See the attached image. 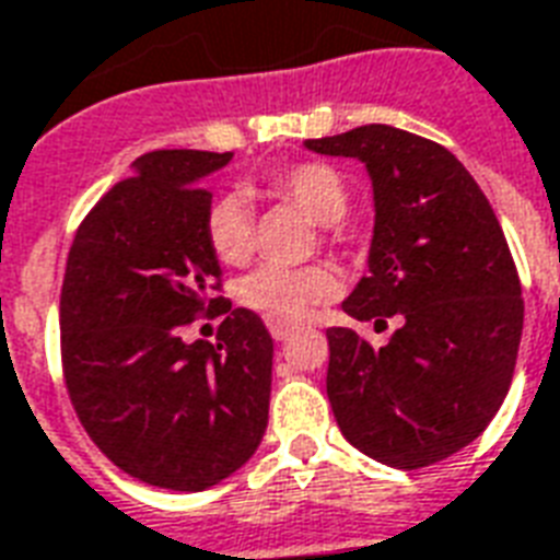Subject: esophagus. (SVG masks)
Wrapping results in <instances>:
<instances>
[{"instance_id":"1","label":"esophagus","mask_w":560,"mask_h":560,"mask_svg":"<svg viewBox=\"0 0 560 560\" xmlns=\"http://www.w3.org/2000/svg\"><path fill=\"white\" fill-rule=\"evenodd\" d=\"M290 331H293V328L284 326V323H270V335H272V340H284V337H288Z\"/></svg>"}]
</instances>
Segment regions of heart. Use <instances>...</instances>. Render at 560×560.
Segmentation results:
<instances>
[{
	"instance_id": "1",
	"label": "heart",
	"mask_w": 560,
	"mask_h": 560,
	"mask_svg": "<svg viewBox=\"0 0 560 560\" xmlns=\"http://www.w3.org/2000/svg\"><path fill=\"white\" fill-rule=\"evenodd\" d=\"M267 190L288 199L323 225L337 223L349 208V187L331 164L302 161V164L272 170ZM205 243L213 258L223 264H246L252 255V208L246 196L223 194L211 199L205 211ZM340 279L328 267H258L241 281L237 296L249 311L267 323H302L319 305L337 296Z\"/></svg>"
}]
</instances>
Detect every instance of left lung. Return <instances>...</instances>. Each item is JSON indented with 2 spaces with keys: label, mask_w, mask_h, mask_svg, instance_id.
I'll use <instances>...</instances> for the list:
<instances>
[{
  "label": "left lung",
  "mask_w": 560,
  "mask_h": 560,
  "mask_svg": "<svg viewBox=\"0 0 560 560\" xmlns=\"http://www.w3.org/2000/svg\"><path fill=\"white\" fill-rule=\"evenodd\" d=\"M319 155L358 158L373 182L370 276L343 302L355 319L399 317L387 347L328 328L326 394L355 450L420 469L464 450L505 399L523 290L488 196L458 158L394 126L305 140Z\"/></svg>",
  "instance_id": "obj_1"
}]
</instances>
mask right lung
I'll list each match as a JSON object with an SVG mask.
<instances>
[{
  "mask_svg": "<svg viewBox=\"0 0 560 560\" xmlns=\"http://www.w3.org/2000/svg\"><path fill=\"white\" fill-rule=\"evenodd\" d=\"M232 152L158 149L135 161L75 232L61 288V361L84 432L122 472L205 490L255 455L270 413L272 337L225 305L205 243L202 178ZM229 313L218 343L180 328Z\"/></svg>",
  "mask_w": 560,
  "mask_h": 560,
  "instance_id": "right-lung-1",
  "label": "right lung"
}]
</instances>
